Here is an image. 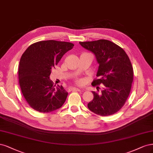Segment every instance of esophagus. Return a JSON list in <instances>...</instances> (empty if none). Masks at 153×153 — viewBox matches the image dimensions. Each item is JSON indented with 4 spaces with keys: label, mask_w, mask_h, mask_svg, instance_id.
<instances>
[{
    "label": "esophagus",
    "mask_w": 153,
    "mask_h": 153,
    "mask_svg": "<svg viewBox=\"0 0 153 153\" xmlns=\"http://www.w3.org/2000/svg\"><path fill=\"white\" fill-rule=\"evenodd\" d=\"M69 91H81L80 89H79V88H70L69 89H68Z\"/></svg>",
    "instance_id": "esophagus-1"
}]
</instances>
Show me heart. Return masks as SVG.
<instances>
[{
  "instance_id": "obj_1",
  "label": "heart",
  "mask_w": 153,
  "mask_h": 153,
  "mask_svg": "<svg viewBox=\"0 0 153 153\" xmlns=\"http://www.w3.org/2000/svg\"><path fill=\"white\" fill-rule=\"evenodd\" d=\"M76 83L77 84V85H82L83 84V80L82 79H77L76 81Z\"/></svg>"
}]
</instances>
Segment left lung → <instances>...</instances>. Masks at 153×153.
I'll use <instances>...</instances> for the list:
<instances>
[{
	"label": "left lung",
	"instance_id": "8db88e82",
	"mask_svg": "<svg viewBox=\"0 0 153 153\" xmlns=\"http://www.w3.org/2000/svg\"><path fill=\"white\" fill-rule=\"evenodd\" d=\"M79 44L94 54L99 65L98 79L92 86L103 84L101 92L92 91L94 97L88 103V109L102 116L114 114L124 105L131 90L134 70L129 57L121 47L105 39Z\"/></svg>",
	"mask_w": 153,
	"mask_h": 153
}]
</instances>
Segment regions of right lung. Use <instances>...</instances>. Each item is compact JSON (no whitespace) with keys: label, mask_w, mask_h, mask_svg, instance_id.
<instances>
[{"label":"right lung","mask_w":153,"mask_h":153,"mask_svg":"<svg viewBox=\"0 0 153 153\" xmlns=\"http://www.w3.org/2000/svg\"><path fill=\"white\" fill-rule=\"evenodd\" d=\"M74 46L68 42L39 41L23 53L19 64V84L24 98L34 110L50 112L65 103L67 91L62 86L55 88L50 76L52 68Z\"/></svg>","instance_id":"right-lung-1"}]
</instances>
